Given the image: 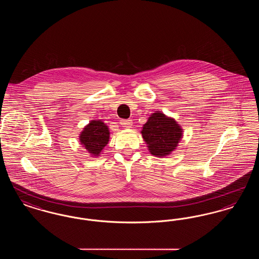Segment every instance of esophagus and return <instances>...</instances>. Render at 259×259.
Segmentation results:
<instances>
[{"label": "esophagus", "instance_id": "esophagus-1", "mask_svg": "<svg viewBox=\"0 0 259 259\" xmlns=\"http://www.w3.org/2000/svg\"><path fill=\"white\" fill-rule=\"evenodd\" d=\"M120 124H121V126L122 127H125V128H131L132 127V125H133V122H132V120H126V119H122V120H120Z\"/></svg>", "mask_w": 259, "mask_h": 259}]
</instances>
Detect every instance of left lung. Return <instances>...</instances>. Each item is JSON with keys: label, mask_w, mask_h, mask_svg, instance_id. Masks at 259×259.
I'll use <instances>...</instances> for the list:
<instances>
[{"label": "left lung", "mask_w": 259, "mask_h": 259, "mask_svg": "<svg viewBox=\"0 0 259 259\" xmlns=\"http://www.w3.org/2000/svg\"><path fill=\"white\" fill-rule=\"evenodd\" d=\"M141 133L150 154L165 157L179 146L184 137V129L175 118L156 111L149 115Z\"/></svg>", "instance_id": "left-lung-1"}]
</instances>
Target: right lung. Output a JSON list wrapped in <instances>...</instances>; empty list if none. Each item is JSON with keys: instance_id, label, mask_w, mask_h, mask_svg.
I'll use <instances>...</instances> for the list:
<instances>
[{"instance_id": "right-lung-1", "label": "right lung", "mask_w": 259, "mask_h": 259, "mask_svg": "<svg viewBox=\"0 0 259 259\" xmlns=\"http://www.w3.org/2000/svg\"><path fill=\"white\" fill-rule=\"evenodd\" d=\"M109 126L101 119H93L84 126L78 136L82 148L90 156L98 157L110 141Z\"/></svg>"}]
</instances>
